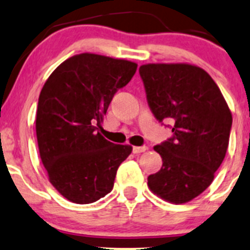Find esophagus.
Returning <instances> with one entry per match:
<instances>
[{"label":"esophagus","instance_id":"obj_1","mask_svg":"<svg viewBox=\"0 0 250 250\" xmlns=\"http://www.w3.org/2000/svg\"><path fill=\"white\" fill-rule=\"evenodd\" d=\"M147 146H134L133 147V152L134 153H141V152H145L147 151Z\"/></svg>","mask_w":250,"mask_h":250}]
</instances>
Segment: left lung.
<instances>
[{"label": "left lung", "mask_w": 250, "mask_h": 250, "mask_svg": "<svg viewBox=\"0 0 250 250\" xmlns=\"http://www.w3.org/2000/svg\"><path fill=\"white\" fill-rule=\"evenodd\" d=\"M139 72L155 117L174 120L172 139L153 146L163 165L148 175L147 185L167 202L188 203L213 183L228 151L232 113L202 67L145 64Z\"/></svg>", "instance_id": "left-lung-1"}]
</instances>
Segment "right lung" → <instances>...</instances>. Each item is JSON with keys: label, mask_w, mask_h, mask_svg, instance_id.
I'll use <instances>...</instances> for the list:
<instances>
[{"label": "right lung", "mask_w": 250, "mask_h": 250, "mask_svg": "<svg viewBox=\"0 0 250 250\" xmlns=\"http://www.w3.org/2000/svg\"><path fill=\"white\" fill-rule=\"evenodd\" d=\"M137 62L81 53L62 62L47 78L36 111L40 157L55 190L77 204L111 192L130 145L106 140L98 125L113 95L132 80Z\"/></svg>", "instance_id": "add662e5"}]
</instances>
